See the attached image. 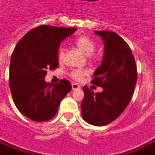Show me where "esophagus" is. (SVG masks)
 <instances>
[{
  "mask_svg": "<svg viewBox=\"0 0 155 155\" xmlns=\"http://www.w3.org/2000/svg\"><path fill=\"white\" fill-rule=\"evenodd\" d=\"M71 87H72V90H79L80 88H81V86L79 84H76V83H73V84H71Z\"/></svg>",
  "mask_w": 155,
  "mask_h": 155,
  "instance_id": "34e87169",
  "label": "esophagus"
}]
</instances>
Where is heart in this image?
Returning a JSON list of instances; mask_svg holds the SVG:
<instances>
[{
	"label": "heart",
	"mask_w": 155,
	"mask_h": 155,
	"mask_svg": "<svg viewBox=\"0 0 155 155\" xmlns=\"http://www.w3.org/2000/svg\"><path fill=\"white\" fill-rule=\"evenodd\" d=\"M74 43H75L76 46L83 51L84 54H89L88 56H89L90 60L94 59V54L92 53H94V51L95 50L96 45H95V42L91 38H90L89 36H78L74 40ZM57 57H58L59 61H62L63 57H64V49H63V48H59L58 53H57ZM87 73H88V71L85 69H75V70L71 71L70 76L73 79L77 80V81H81Z\"/></svg>",
	"instance_id": "obj_1"
}]
</instances>
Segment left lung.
Wrapping results in <instances>:
<instances>
[{"instance_id": "obj_1", "label": "left lung", "mask_w": 155, "mask_h": 155, "mask_svg": "<svg viewBox=\"0 0 155 155\" xmlns=\"http://www.w3.org/2000/svg\"><path fill=\"white\" fill-rule=\"evenodd\" d=\"M105 47L102 63L95 70L91 84L102 87L95 93L84 86L82 116L87 123L102 126L117 119L130 103L137 80L132 52L122 37L108 31H94Z\"/></svg>"}]
</instances>
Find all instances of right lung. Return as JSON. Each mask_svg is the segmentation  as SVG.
I'll return each mask as SVG.
<instances>
[{
	"label": "right lung",
	"mask_w": 155,
	"mask_h": 155,
	"mask_svg": "<svg viewBox=\"0 0 155 155\" xmlns=\"http://www.w3.org/2000/svg\"><path fill=\"white\" fill-rule=\"evenodd\" d=\"M76 28L40 25L28 31L17 43L10 61L9 86L18 111L36 122L51 119L71 90L70 82H45L47 70L59 66L61 42Z\"/></svg>",
	"instance_id": "obj_1"
}]
</instances>
